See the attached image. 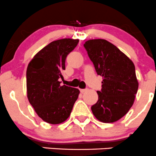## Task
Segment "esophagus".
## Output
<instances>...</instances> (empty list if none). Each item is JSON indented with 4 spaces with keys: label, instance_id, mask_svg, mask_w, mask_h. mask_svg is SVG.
Wrapping results in <instances>:
<instances>
[{
    "label": "esophagus",
    "instance_id": "obj_1",
    "mask_svg": "<svg viewBox=\"0 0 156 156\" xmlns=\"http://www.w3.org/2000/svg\"><path fill=\"white\" fill-rule=\"evenodd\" d=\"M87 89H81V90H80V91H81V92L82 93V94H84V93L86 92V91H87Z\"/></svg>",
    "mask_w": 156,
    "mask_h": 156
}]
</instances>
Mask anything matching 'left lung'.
Here are the masks:
<instances>
[{
	"label": "left lung",
	"mask_w": 156,
	"mask_h": 156,
	"mask_svg": "<svg viewBox=\"0 0 156 156\" xmlns=\"http://www.w3.org/2000/svg\"><path fill=\"white\" fill-rule=\"evenodd\" d=\"M97 75L103 77L98 101L93 114L104 123L117 122L127 114L138 90L133 62L119 48L104 39L87 41L84 44Z\"/></svg>",
	"instance_id": "left-lung-1"
}]
</instances>
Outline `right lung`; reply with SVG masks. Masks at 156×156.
I'll use <instances>...</instances> for the list:
<instances>
[{"mask_svg": "<svg viewBox=\"0 0 156 156\" xmlns=\"http://www.w3.org/2000/svg\"><path fill=\"white\" fill-rule=\"evenodd\" d=\"M78 39L52 41L30 61L26 71L27 97L30 104L43 121L52 125L69 117L79 95L77 88L60 85L66 58L78 44Z\"/></svg>", "mask_w": 156, "mask_h": 156, "instance_id": "obj_1", "label": "right lung"}]
</instances>
